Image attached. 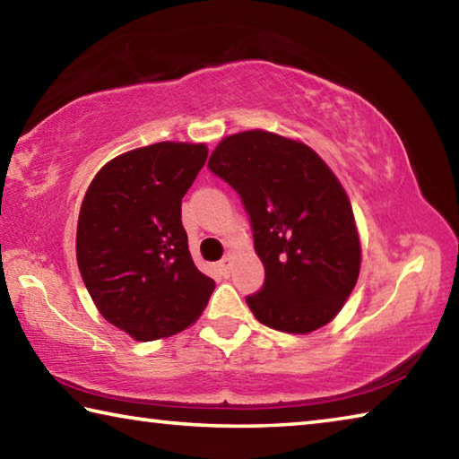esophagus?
Listing matches in <instances>:
<instances>
[{"mask_svg": "<svg viewBox=\"0 0 459 459\" xmlns=\"http://www.w3.org/2000/svg\"><path fill=\"white\" fill-rule=\"evenodd\" d=\"M219 267H221V271H222L224 275L230 273V255H227V257H224V259L219 263Z\"/></svg>", "mask_w": 459, "mask_h": 459, "instance_id": "esophagus-1", "label": "esophagus"}]
</instances>
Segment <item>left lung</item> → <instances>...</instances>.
<instances>
[{
	"instance_id": "1",
	"label": "left lung",
	"mask_w": 459,
	"mask_h": 459,
	"mask_svg": "<svg viewBox=\"0 0 459 459\" xmlns=\"http://www.w3.org/2000/svg\"><path fill=\"white\" fill-rule=\"evenodd\" d=\"M208 168L240 196L265 267L245 298L253 316L291 333L328 324L360 271L352 206L332 169L307 145L261 129L224 137Z\"/></svg>"
}]
</instances>
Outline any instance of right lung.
<instances>
[{"label":"right lung","instance_id":"right-lung-1","mask_svg":"<svg viewBox=\"0 0 459 459\" xmlns=\"http://www.w3.org/2000/svg\"><path fill=\"white\" fill-rule=\"evenodd\" d=\"M206 145L161 142L108 161L84 194L76 261L107 322L139 342L198 320L214 281L196 269L182 227V198Z\"/></svg>","mask_w":459,"mask_h":459}]
</instances>
